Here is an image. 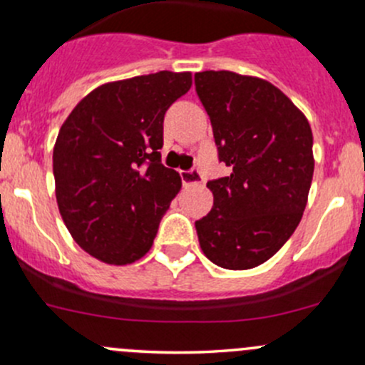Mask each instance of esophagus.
<instances>
[{
    "label": "esophagus",
    "instance_id": "esophagus-1",
    "mask_svg": "<svg viewBox=\"0 0 365 365\" xmlns=\"http://www.w3.org/2000/svg\"><path fill=\"white\" fill-rule=\"evenodd\" d=\"M182 182L183 185L189 187V185H200V183H203V176H201V173L197 171V169H189V171H182Z\"/></svg>",
    "mask_w": 365,
    "mask_h": 365
}]
</instances>
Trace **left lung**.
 <instances>
[{"instance_id":"obj_1","label":"left lung","mask_w":365,"mask_h":365,"mask_svg":"<svg viewBox=\"0 0 365 365\" xmlns=\"http://www.w3.org/2000/svg\"><path fill=\"white\" fill-rule=\"evenodd\" d=\"M219 160L230 176L206 183L213 206L196 220L205 256L227 270L270 259L302 219L314 159L307 118L268 81L230 70L194 76Z\"/></svg>"}]
</instances>
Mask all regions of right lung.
<instances>
[{"label":"right lung","mask_w":365,"mask_h":365,"mask_svg":"<svg viewBox=\"0 0 365 365\" xmlns=\"http://www.w3.org/2000/svg\"><path fill=\"white\" fill-rule=\"evenodd\" d=\"M190 72L162 70L88 93L53 152L61 219L83 251L128 264L150 251L180 175L162 165L164 114L190 90Z\"/></svg>","instance_id":"right-lung-1"}]
</instances>
